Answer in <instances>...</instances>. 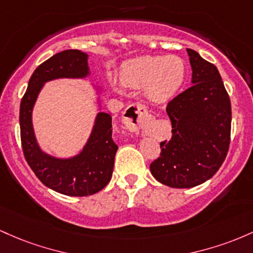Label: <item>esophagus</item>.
<instances>
[{"label":"esophagus","instance_id":"34e87169","mask_svg":"<svg viewBox=\"0 0 253 253\" xmlns=\"http://www.w3.org/2000/svg\"><path fill=\"white\" fill-rule=\"evenodd\" d=\"M152 121V116L142 104L135 103L131 104L124 112L123 122L126 126L131 131H137V130L146 127Z\"/></svg>","mask_w":253,"mask_h":253}]
</instances>
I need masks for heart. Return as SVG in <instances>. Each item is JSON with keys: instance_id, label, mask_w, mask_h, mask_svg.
<instances>
[{"instance_id": "b5f03b06", "label": "heart", "mask_w": 253, "mask_h": 253, "mask_svg": "<svg viewBox=\"0 0 253 253\" xmlns=\"http://www.w3.org/2000/svg\"><path fill=\"white\" fill-rule=\"evenodd\" d=\"M119 74L126 84L146 86L152 100L164 103L183 86L186 65L178 56H143L124 63Z\"/></svg>"}]
</instances>
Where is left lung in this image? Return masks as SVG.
Returning a JSON list of instances; mask_svg holds the SVG:
<instances>
[{"mask_svg":"<svg viewBox=\"0 0 253 253\" xmlns=\"http://www.w3.org/2000/svg\"><path fill=\"white\" fill-rule=\"evenodd\" d=\"M192 86L166 106L172 137L160 142V157L150 164L158 181L175 189L200 185L218 171L231 142L232 109L217 68L188 49Z\"/></svg>","mask_w":253,"mask_h":253,"instance_id":"1","label":"left lung"}]
</instances>
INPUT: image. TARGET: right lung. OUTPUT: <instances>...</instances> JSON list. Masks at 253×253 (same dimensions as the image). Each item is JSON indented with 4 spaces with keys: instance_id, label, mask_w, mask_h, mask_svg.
Returning a JSON list of instances; mask_svg holds the SVG:
<instances>
[{
    "instance_id": "add662e5",
    "label": "right lung",
    "mask_w": 253,
    "mask_h": 253,
    "mask_svg": "<svg viewBox=\"0 0 253 253\" xmlns=\"http://www.w3.org/2000/svg\"><path fill=\"white\" fill-rule=\"evenodd\" d=\"M88 74L87 55L79 50L56 53L39 65L31 76L20 104V136L24 157L39 180L67 196H90L111 180L118 146L112 140V118L99 112L86 147L73 159H56L42 153L32 126V109L46 81L58 78H84Z\"/></svg>"
}]
</instances>
